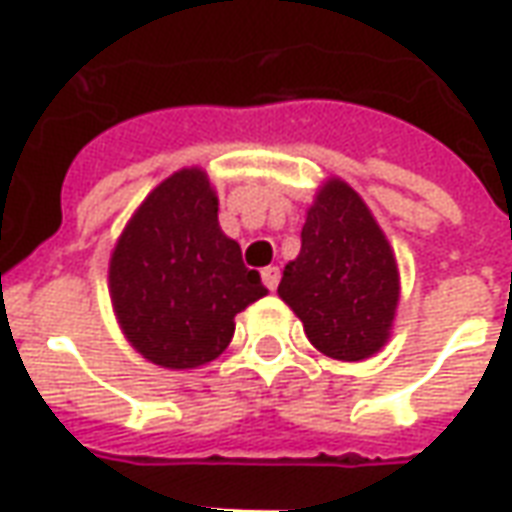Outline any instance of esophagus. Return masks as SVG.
<instances>
[{
	"mask_svg": "<svg viewBox=\"0 0 512 512\" xmlns=\"http://www.w3.org/2000/svg\"><path fill=\"white\" fill-rule=\"evenodd\" d=\"M260 277H263V285H266L268 290H277L279 285V268L277 266H268L260 271Z\"/></svg>",
	"mask_w": 512,
	"mask_h": 512,
	"instance_id": "34e87169",
	"label": "esophagus"
}]
</instances>
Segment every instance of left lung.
Here are the masks:
<instances>
[{"label": "left lung", "instance_id": "8db88e82", "mask_svg": "<svg viewBox=\"0 0 512 512\" xmlns=\"http://www.w3.org/2000/svg\"><path fill=\"white\" fill-rule=\"evenodd\" d=\"M277 293L321 354L362 362L386 345L400 299L395 252L345 180L318 189Z\"/></svg>", "mask_w": 512, "mask_h": 512}]
</instances>
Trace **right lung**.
Returning a JSON list of instances; mask_svg holds the SVG:
<instances>
[{"instance_id":"right-lung-1","label":"right lung","mask_w":512,"mask_h":512,"mask_svg":"<svg viewBox=\"0 0 512 512\" xmlns=\"http://www.w3.org/2000/svg\"><path fill=\"white\" fill-rule=\"evenodd\" d=\"M109 293L120 329L147 362L191 370L222 354L235 315L268 290L222 233L208 175L189 167L136 208L109 260Z\"/></svg>"}]
</instances>
